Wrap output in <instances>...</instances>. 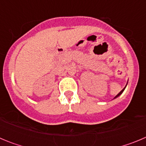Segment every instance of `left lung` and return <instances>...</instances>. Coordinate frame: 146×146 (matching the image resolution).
<instances>
[{
  "label": "left lung",
  "instance_id": "obj_1",
  "mask_svg": "<svg viewBox=\"0 0 146 146\" xmlns=\"http://www.w3.org/2000/svg\"><path fill=\"white\" fill-rule=\"evenodd\" d=\"M125 88H126V87H124V88H123V89H122V90H121V92H119V94H117L116 96H115V98H116V97H118V96H120V95H121V94H122V93H123V91H124V89H125Z\"/></svg>",
  "mask_w": 146,
  "mask_h": 146
}]
</instances>
